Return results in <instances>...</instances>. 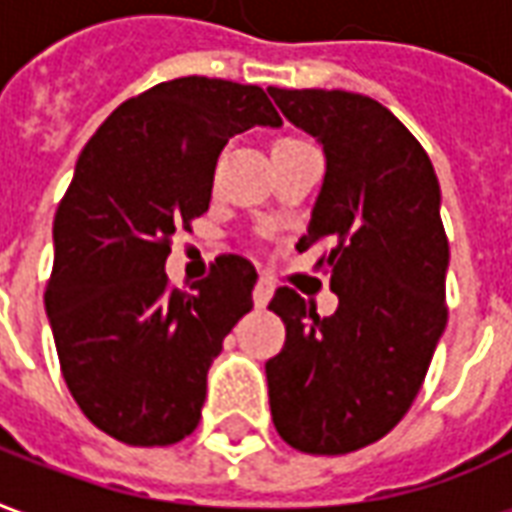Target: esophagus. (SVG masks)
Returning a JSON list of instances; mask_svg holds the SVG:
<instances>
[{
  "instance_id": "1",
  "label": "esophagus",
  "mask_w": 512,
  "mask_h": 512,
  "mask_svg": "<svg viewBox=\"0 0 512 512\" xmlns=\"http://www.w3.org/2000/svg\"><path fill=\"white\" fill-rule=\"evenodd\" d=\"M271 296H274V285L268 282V279H257L255 285V293H252V299H255V307H268V301H271Z\"/></svg>"
}]
</instances>
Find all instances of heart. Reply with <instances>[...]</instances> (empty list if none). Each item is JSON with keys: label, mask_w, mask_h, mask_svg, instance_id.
I'll list each match as a JSON object with an SVG mask.
<instances>
[{"label": "heart", "mask_w": 512, "mask_h": 512, "mask_svg": "<svg viewBox=\"0 0 512 512\" xmlns=\"http://www.w3.org/2000/svg\"><path fill=\"white\" fill-rule=\"evenodd\" d=\"M285 142H290V139H285ZM285 142H279V145H285Z\"/></svg>", "instance_id": "obj_1"}]
</instances>
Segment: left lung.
<instances>
[{
    "mask_svg": "<svg viewBox=\"0 0 512 512\" xmlns=\"http://www.w3.org/2000/svg\"><path fill=\"white\" fill-rule=\"evenodd\" d=\"M268 95L323 147L326 172L299 249L321 238L337 244L321 263L340 301L321 318L290 288L274 293L268 310L288 337L266 362L268 403L290 447L343 455L406 417L447 326L439 178L408 128L367 95Z\"/></svg>",
    "mask_w": 512,
    "mask_h": 512,
    "instance_id": "1",
    "label": "left lung"
}]
</instances>
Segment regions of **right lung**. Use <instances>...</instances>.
<instances>
[{"label": "right lung", "instance_id": "obj_1", "mask_svg": "<svg viewBox=\"0 0 512 512\" xmlns=\"http://www.w3.org/2000/svg\"><path fill=\"white\" fill-rule=\"evenodd\" d=\"M255 126H282L260 87L186 76L117 106L76 161L46 315L73 400L123 444L197 428L213 359L252 310L246 257H216L191 293L169 288L164 263L175 227L208 211L224 145Z\"/></svg>", "mask_w": 512, "mask_h": 512}]
</instances>
